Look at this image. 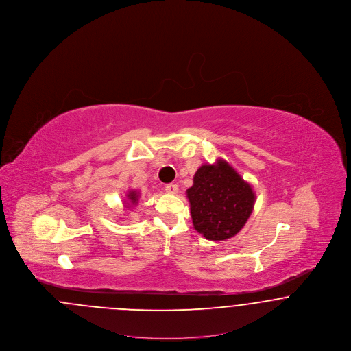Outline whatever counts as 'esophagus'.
<instances>
[{
  "label": "esophagus",
  "instance_id": "34e87169",
  "mask_svg": "<svg viewBox=\"0 0 351 351\" xmlns=\"http://www.w3.org/2000/svg\"><path fill=\"white\" fill-rule=\"evenodd\" d=\"M178 191H179V188H178L176 184H167L166 185V192L171 193V195H176Z\"/></svg>",
  "mask_w": 351,
  "mask_h": 351
}]
</instances>
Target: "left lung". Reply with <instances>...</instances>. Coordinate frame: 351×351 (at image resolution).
<instances>
[{"mask_svg": "<svg viewBox=\"0 0 351 351\" xmlns=\"http://www.w3.org/2000/svg\"><path fill=\"white\" fill-rule=\"evenodd\" d=\"M195 229L209 241L239 233L252 213L255 193L228 162L201 166L186 189Z\"/></svg>", "mask_w": 351, "mask_h": 351, "instance_id": "obj_1", "label": "left lung"}]
</instances>
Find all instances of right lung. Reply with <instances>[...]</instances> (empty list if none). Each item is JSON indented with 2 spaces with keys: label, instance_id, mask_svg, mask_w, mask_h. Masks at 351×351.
<instances>
[{
  "label": "right lung",
  "instance_id": "1",
  "mask_svg": "<svg viewBox=\"0 0 351 351\" xmlns=\"http://www.w3.org/2000/svg\"><path fill=\"white\" fill-rule=\"evenodd\" d=\"M139 192L138 191H129L128 192V195H126V201H125V208H128V209H130V208H133L135 206L136 204H138V200H139Z\"/></svg>",
  "mask_w": 351,
  "mask_h": 351
}]
</instances>
